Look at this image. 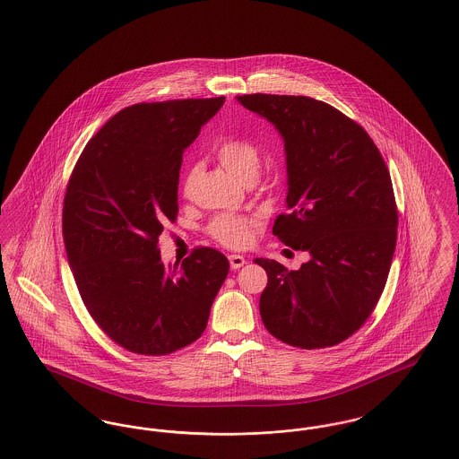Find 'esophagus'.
<instances>
[{
    "label": "esophagus",
    "instance_id": "1",
    "mask_svg": "<svg viewBox=\"0 0 459 459\" xmlns=\"http://www.w3.org/2000/svg\"><path fill=\"white\" fill-rule=\"evenodd\" d=\"M229 262H230V268H232V270H239L240 266L246 264V258L240 256V255H230V256H229Z\"/></svg>",
    "mask_w": 459,
    "mask_h": 459
}]
</instances>
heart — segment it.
Instances as JSON below:
<instances>
[{
	"label": "heart",
	"instance_id": "1",
	"mask_svg": "<svg viewBox=\"0 0 459 459\" xmlns=\"http://www.w3.org/2000/svg\"><path fill=\"white\" fill-rule=\"evenodd\" d=\"M215 154L223 170L232 175L242 186L255 184L258 178L262 169V154L249 141L236 137L223 139L220 141ZM253 225L255 220L247 217L220 215L210 223V234L225 246L242 247L249 240Z\"/></svg>",
	"mask_w": 459,
	"mask_h": 459
}]
</instances>
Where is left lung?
Instances as JSON below:
<instances>
[{
    "instance_id": "left-lung-1",
    "label": "left lung",
    "mask_w": 459,
    "mask_h": 459,
    "mask_svg": "<svg viewBox=\"0 0 459 459\" xmlns=\"http://www.w3.org/2000/svg\"><path fill=\"white\" fill-rule=\"evenodd\" d=\"M244 108L284 141L287 213L273 236L309 260L268 275L260 298L266 330L303 350L342 342L365 324L391 270L397 210L391 175L370 135L344 113L306 96L244 94Z\"/></svg>"
}]
</instances>
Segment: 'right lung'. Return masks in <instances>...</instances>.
I'll return each mask as SVG.
<instances>
[{
  "label": "right lung",
  "mask_w": 459,
  "mask_h": 459,
  "mask_svg": "<svg viewBox=\"0 0 459 459\" xmlns=\"http://www.w3.org/2000/svg\"><path fill=\"white\" fill-rule=\"evenodd\" d=\"M225 98L132 105L81 154L66 187L64 240L81 298L118 346L161 356L204 332L229 273L212 247L165 264L156 246L178 212L182 154Z\"/></svg>",
  "instance_id": "add662e5"
}]
</instances>
